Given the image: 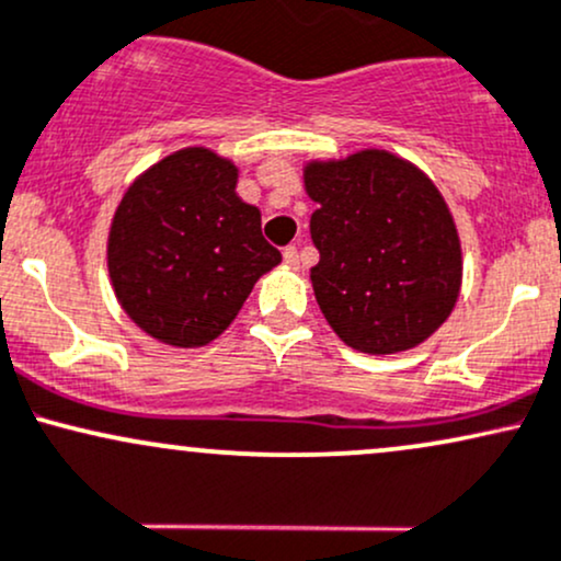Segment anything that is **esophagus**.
<instances>
[{"instance_id": "obj_1", "label": "esophagus", "mask_w": 561, "mask_h": 561, "mask_svg": "<svg viewBox=\"0 0 561 561\" xmlns=\"http://www.w3.org/2000/svg\"><path fill=\"white\" fill-rule=\"evenodd\" d=\"M283 260H286L288 267H299V249L297 247H286V249H283Z\"/></svg>"}]
</instances>
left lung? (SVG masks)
I'll return each mask as SVG.
<instances>
[{
	"mask_svg": "<svg viewBox=\"0 0 561 561\" xmlns=\"http://www.w3.org/2000/svg\"><path fill=\"white\" fill-rule=\"evenodd\" d=\"M318 209L314 299L336 336L368 355L405 352L448 320L461 288V243L448 204L413 163L387 150L312 161Z\"/></svg>",
	"mask_w": 561,
	"mask_h": 561,
	"instance_id": "1",
	"label": "left lung"
}]
</instances>
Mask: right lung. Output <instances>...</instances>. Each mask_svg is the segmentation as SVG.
I'll return each mask as SVG.
<instances>
[{
    "label": "right lung",
    "instance_id": "obj_1",
    "mask_svg": "<svg viewBox=\"0 0 561 561\" xmlns=\"http://www.w3.org/2000/svg\"><path fill=\"white\" fill-rule=\"evenodd\" d=\"M236 163L185 148L140 174L111 222L108 273L118 305L172 347H204L236 320L280 262L262 214L238 198Z\"/></svg>",
    "mask_w": 561,
    "mask_h": 561
}]
</instances>
